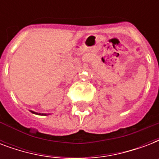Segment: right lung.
Here are the masks:
<instances>
[{
    "mask_svg": "<svg viewBox=\"0 0 159 159\" xmlns=\"http://www.w3.org/2000/svg\"><path fill=\"white\" fill-rule=\"evenodd\" d=\"M30 112H32L33 114H35V115H41V116H47L46 114H41V113H37V112H34L33 111H30Z\"/></svg>",
    "mask_w": 159,
    "mask_h": 159,
    "instance_id": "right-lung-1",
    "label": "right lung"
}]
</instances>
